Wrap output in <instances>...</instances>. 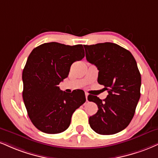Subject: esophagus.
I'll return each mask as SVG.
<instances>
[{"label": "esophagus", "instance_id": "esophagus-1", "mask_svg": "<svg viewBox=\"0 0 158 158\" xmlns=\"http://www.w3.org/2000/svg\"><path fill=\"white\" fill-rule=\"evenodd\" d=\"M87 96H88V94H87V93H85V97H86L87 102Z\"/></svg>", "mask_w": 158, "mask_h": 158}]
</instances>
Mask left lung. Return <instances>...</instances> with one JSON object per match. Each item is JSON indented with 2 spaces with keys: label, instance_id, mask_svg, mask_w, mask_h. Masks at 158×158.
<instances>
[{
  "label": "left lung",
  "instance_id": "left-lung-1",
  "mask_svg": "<svg viewBox=\"0 0 158 158\" xmlns=\"http://www.w3.org/2000/svg\"><path fill=\"white\" fill-rule=\"evenodd\" d=\"M87 62L98 70V82L108 90L102 101L89 95L87 99L96 103L98 111L89 118L96 133L113 135L130 124L140 96L141 77L132 54L113 43L84 45Z\"/></svg>",
  "mask_w": 158,
  "mask_h": 158
}]
</instances>
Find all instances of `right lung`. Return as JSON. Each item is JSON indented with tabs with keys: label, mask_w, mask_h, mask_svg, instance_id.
Instances as JSON below:
<instances>
[{
	"label": "right lung",
	"mask_w": 158,
	"mask_h": 158,
	"mask_svg": "<svg viewBox=\"0 0 158 158\" xmlns=\"http://www.w3.org/2000/svg\"><path fill=\"white\" fill-rule=\"evenodd\" d=\"M82 45L47 43L34 48L23 71V98L32 123L41 132L57 134L70 126L73 112L86 101L82 90L68 94L58 85L71 64L82 60Z\"/></svg>",
	"instance_id": "1"
}]
</instances>
